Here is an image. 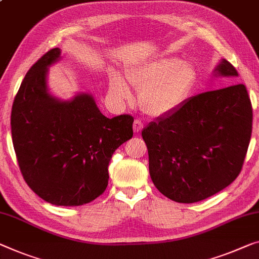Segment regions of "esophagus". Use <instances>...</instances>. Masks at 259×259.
Returning <instances> with one entry per match:
<instances>
[{
  "instance_id": "34e87169",
  "label": "esophagus",
  "mask_w": 259,
  "mask_h": 259,
  "mask_svg": "<svg viewBox=\"0 0 259 259\" xmlns=\"http://www.w3.org/2000/svg\"><path fill=\"white\" fill-rule=\"evenodd\" d=\"M142 128H143L142 122L139 120V119H135L134 122H133V131H134V132L135 133H139Z\"/></svg>"
}]
</instances>
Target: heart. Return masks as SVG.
<instances>
[{"mask_svg":"<svg viewBox=\"0 0 259 259\" xmlns=\"http://www.w3.org/2000/svg\"><path fill=\"white\" fill-rule=\"evenodd\" d=\"M190 63L175 57H162L127 67L125 76L139 93L142 110L150 116H162L181 104L194 79ZM109 94L124 103L132 98L127 83L116 73L109 76Z\"/></svg>","mask_w":259,"mask_h":259,"instance_id":"1","label":"heart"}]
</instances>
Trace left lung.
Wrapping results in <instances>:
<instances>
[{"label":"left lung","mask_w":259,"mask_h":259,"mask_svg":"<svg viewBox=\"0 0 259 259\" xmlns=\"http://www.w3.org/2000/svg\"><path fill=\"white\" fill-rule=\"evenodd\" d=\"M215 76L235 77L221 59ZM252 131V106L243 84L190 97L142 131L149 174L166 198L192 204L220 192L240 175Z\"/></svg>","instance_id":"obj_1"}]
</instances>
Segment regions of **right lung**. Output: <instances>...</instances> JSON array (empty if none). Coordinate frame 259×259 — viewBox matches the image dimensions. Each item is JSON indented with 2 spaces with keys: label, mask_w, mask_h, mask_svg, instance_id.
Here are the masks:
<instances>
[{
  "label": "right lung",
  "mask_w": 259,
  "mask_h": 259,
  "mask_svg": "<svg viewBox=\"0 0 259 259\" xmlns=\"http://www.w3.org/2000/svg\"><path fill=\"white\" fill-rule=\"evenodd\" d=\"M60 59L57 47L26 73L11 111V135L31 190L52 205L81 206L105 191L110 160L133 137L134 119L106 118L89 93L68 101L52 95L49 68Z\"/></svg>",
  "instance_id": "add662e5"
}]
</instances>
